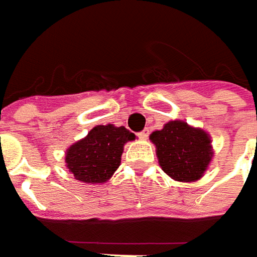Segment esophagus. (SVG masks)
Instances as JSON below:
<instances>
[{
  "instance_id": "esophagus-1",
  "label": "esophagus",
  "mask_w": 257,
  "mask_h": 257,
  "mask_svg": "<svg viewBox=\"0 0 257 257\" xmlns=\"http://www.w3.org/2000/svg\"><path fill=\"white\" fill-rule=\"evenodd\" d=\"M149 136H150V130H149V128H144L143 132H140V133H139V137H140V139H143V140H146Z\"/></svg>"
}]
</instances>
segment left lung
<instances>
[{
    "label": "left lung",
    "instance_id": "8db88e82",
    "mask_svg": "<svg viewBox=\"0 0 257 257\" xmlns=\"http://www.w3.org/2000/svg\"><path fill=\"white\" fill-rule=\"evenodd\" d=\"M163 172L177 182H194L212 160L210 137L184 121H169L150 136Z\"/></svg>",
    "mask_w": 257,
    "mask_h": 257
}]
</instances>
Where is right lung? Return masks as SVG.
I'll return each mask as SVG.
<instances>
[{
    "label": "right lung",
    "instance_id": "add662e5",
    "mask_svg": "<svg viewBox=\"0 0 257 257\" xmlns=\"http://www.w3.org/2000/svg\"><path fill=\"white\" fill-rule=\"evenodd\" d=\"M134 139L125 127L97 125L67 150V167L80 182H107L120 166L124 144Z\"/></svg>",
    "mask_w": 257,
    "mask_h": 257
}]
</instances>
